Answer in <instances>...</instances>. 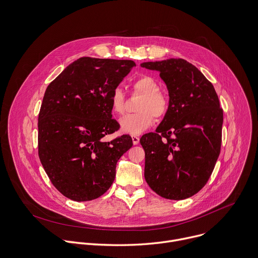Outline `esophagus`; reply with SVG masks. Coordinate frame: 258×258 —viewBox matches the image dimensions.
<instances>
[{"label": "esophagus", "instance_id": "1", "mask_svg": "<svg viewBox=\"0 0 258 258\" xmlns=\"http://www.w3.org/2000/svg\"><path fill=\"white\" fill-rule=\"evenodd\" d=\"M132 140H133L134 145H138L139 142H140V138L137 137V136H132Z\"/></svg>", "mask_w": 258, "mask_h": 258}]
</instances>
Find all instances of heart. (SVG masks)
<instances>
[{
	"instance_id": "obj_1",
	"label": "heart",
	"mask_w": 258,
	"mask_h": 258,
	"mask_svg": "<svg viewBox=\"0 0 258 258\" xmlns=\"http://www.w3.org/2000/svg\"><path fill=\"white\" fill-rule=\"evenodd\" d=\"M133 89L136 93L142 95L137 104V113L128 114L119 119L120 130L124 134L140 135L149 128L154 122V116L160 118L164 116L168 110V99L159 91L158 82L150 76L138 78ZM110 109L115 114H121L124 111L125 96L120 88H115L109 98Z\"/></svg>"
}]
</instances>
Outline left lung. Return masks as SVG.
I'll list each match as a JSON object with an SVG mask.
<instances>
[{"label":"left lung","instance_id":"8db88e82","mask_svg":"<svg viewBox=\"0 0 258 258\" xmlns=\"http://www.w3.org/2000/svg\"><path fill=\"white\" fill-rule=\"evenodd\" d=\"M168 90L169 106L155 133L144 135L145 179L159 196L182 200L209 179L222 145L223 109L212 84L183 59L144 62Z\"/></svg>","mask_w":258,"mask_h":258}]
</instances>
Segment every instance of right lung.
<instances>
[{"mask_svg": "<svg viewBox=\"0 0 258 258\" xmlns=\"http://www.w3.org/2000/svg\"><path fill=\"white\" fill-rule=\"evenodd\" d=\"M136 63L83 57L48 86L39 114V157L54 187L73 201L103 195L115 178L116 163L133 146L128 135L110 142L119 128L109 98Z\"/></svg>", "mask_w": 258, "mask_h": 258, "instance_id": "obj_1", "label": "right lung"}]
</instances>
